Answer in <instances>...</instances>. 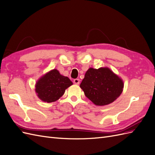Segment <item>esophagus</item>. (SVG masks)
<instances>
[{
	"label": "esophagus",
	"mask_w": 155,
	"mask_h": 155,
	"mask_svg": "<svg viewBox=\"0 0 155 155\" xmlns=\"http://www.w3.org/2000/svg\"><path fill=\"white\" fill-rule=\"evenodd\" d=\"M79 83H80V80H79V79H74V84H76V85H79Z\"/></svg>",
	"instance_id": "1"
}]
</instances>
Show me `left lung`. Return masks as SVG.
<instances>
[{
  "mask_svg": "<svg viewBox=\"0 0 155 155\" xmlns=\"http://www.w3.org/2000/svg\"><path fill=\"white\" fill-rule=\"evenodd\" d=\"M124 86L122 79L107 67L90 68L80 84L86 97L98 106L115 101L122 92Z\"/></svg>",
  "mask_w": 155,
  "mask_h": 155,
  "instance_id": "8db88e82",
  "label": "left lung"
}]
</instances>
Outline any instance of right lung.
I'll use <instances>...</instances> for the list:
<instances>
[{"label": "right lung", "mask_w": 155, "mask_h": 155, "mask_svg": "<svg viewBox=\"0 0 155 155\" xmlns=\"http://www.w3.org/2000/svg\"><path fill=\"white\" fill-rule=\"evenodd\" d=\"M68 77L62 76L58 70H50L37 81L35 92L39 99L45 102L51 103L59 100L65 90L72 85Z\"/></svg>", "instance_id": "obj_1"}]
</instances>
